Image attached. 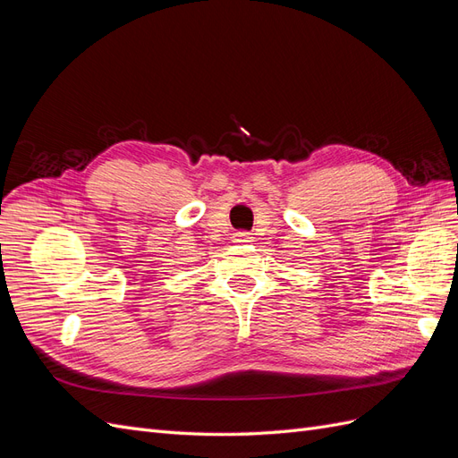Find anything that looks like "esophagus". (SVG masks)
I'll return each mask as SVG.
<instances>
[{
    "label": "esophagus",
    "instance_id": "obj_1",
    "mask_svg": "<svg viewBox=\"0 0 458 458\" xmlns=\"http://www.w3.org/2000/svg\"><path fill=\"white\" fill-rule=\"evenodd\" d=\"M252 234L250 233H246V231H239V233H234L233 234V242H252Z\"/></svg>",
    "mask_w": 458,
    "mask_h": 458
}]
</instances>
